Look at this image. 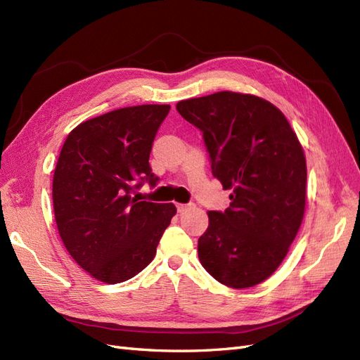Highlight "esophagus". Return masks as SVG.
Instances as JSON below:
<instances>
[{
  "mask_svg": "<svg viewBox=\"0 0 360 360\" xmlns=\"http://www.w3.org/2000/svg\"><path fill=\"white\" fill-rule=\"evenodd\" d=\"M188 209H191V204H177V212L179 213L186 212Z\"/></svg>",
  "mask_w": 360,
  "mask_h": 360,
  "instance_id": "esophagus-1",
  "label": "esophagus"
}]
</instances>
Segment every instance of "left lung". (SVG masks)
Masks as SVG:
<instances>
[{"label":"left lung","instance_id":"1","mask_svg":"<svg viewBox=\"0 0 360 360\" xmlns=\"http://www.w3.org/2000/svg\"><path fill=\"white\" fill-rule=\"evenodd\" d=\"M176 108L201 130L213 176L233 191L228 209L207 212L201 264L226 287H254L279 267L300 228L303 148L285 115L252 94L219 91Z\"/></svg>","mask_w":360,"mask_h":360}]
</instances>
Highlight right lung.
Returning a JSON list of instances; mask_svg holds the SVG:
<instances>
[{
  "instance_id": "add662e5",
  "label": "right lung",
  "mask_w": 360,
  "mask_h": 360,
  "mask_svg": "<svg viewBox=\"0 0 360 360\" xmlns=\"http://www.w3.org/2000/svg\"><path fill=\"white\" fill-rule=\"evenodd\" d=\"M169 108L139 105L86 120L61 148L52 181L58 233L97 281L118 284L146 269L177 212L132 197L144 181L156 186L148 159Z\"/></svg>"
}]
</instances>
